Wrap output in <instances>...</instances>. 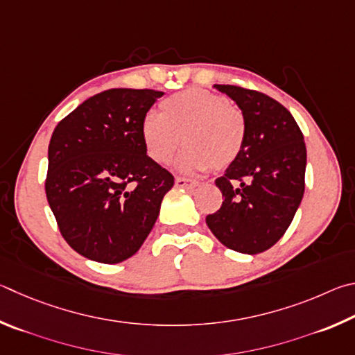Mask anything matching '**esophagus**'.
<instances>
[{
    "mask_svg": "<svg viewBox=\"0 0 355 355\" xmlns=\"http://www.w3.org/2000/svg\"><path fill=\"white\" fill-rule=\"evenodd\" d=\"M176 185L178 187H196L198 185V181H195V179H190V178H182V176H178L176 178Z\"/></svg>",
    "mask_w": 355,
    "mask_h": 355,
    "instance_id": "esophagus-1",
    "label": "esophagus"
}]
</instances>
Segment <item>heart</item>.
<instances>
[{
	"instance_id": "obj_1",
	"label": "heart",
	"mask_w": 355,
	"mask_h": 355,
	"mask_svg": "<svg viewBox=\"0 0 355 355\" xmlns=\"http://www.w3.org/2000/svg\"><path fill=\"white\" fill-rule=\"evenodd\" d=\"M140 134L149 157L168 164L184 141L179 166L185 171L223 170L239 159L245 146L246 121L226 96L204 89H189L160 103L159 114H146Z\"/></svg>"
}]
</instances>
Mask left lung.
Instances as JSON below:
<instances>
[{
  "label": "left lung",
  "mask_w": 355,
  "mask_h": 355,
  "mask_svg": "<svg viewBox=\"0 0 355 355\" xmlns=\"http://www.w3.org/2000/svg\"><path fill=\"white\" fill-rule=\"evenodd\" d=\"M245 115L241 154L215 181L220 210L207 215L210 231L229 250L259 254L277 243L304 195L307 151L293 115L265 93L239 85H214Z\"/></svg>",
  "instance_id": "obj_1"
}]
</instances>
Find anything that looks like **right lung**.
I'll use <instances>...</instances> for the list:
<instances>
[{"label": "right lung", "mask_w": 355, "mask_h": 355, "mask_svg": "<svg viewBox=\"0 0 355 355\" xmlns=\"http://www.w3.org/2000/svg\"><path fill=\"white\" fill-rule=\"evenodd\" d=\"M164 96L149 89H110L68 114L48 146L45 191L62 237L99 263L140 250L159 216L173 174L146 154L140 126Z\"/></svg>", "instance_id": "right-lung-1"}]
</instances>
